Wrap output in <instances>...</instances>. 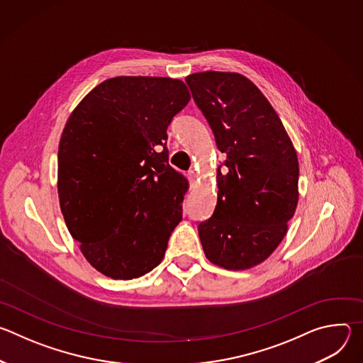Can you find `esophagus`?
<instances>
[{"mask_svg": "<svg viewBox=\"0 0 363 363\" xmlns=\"http://www.w3.org/2000/svg\"><path fill=\"white\" fill-rule=\"evenodd\" d=\"M188 179H189L191 186H195V184H196V174L194 171H189L188 172Z\"/></svg>", "mask_w": 363, "mask_h": 363, "instance_id": "esophagus-1", "label": "esophagus"}]
</instances>
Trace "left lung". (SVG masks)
Segmentation results:
<instances>
[{
  "instance_id": "obj_1",
  "label": "left lung",
  "mask_w": 363,
  "mask_h": 363,
  "mask_svg": "<svg viewBox=\"0 0 363 363\" xmlns=\"http://www.w3.org/2000/svg\"><path fill=\"white\" fill-rule=\"evenodd\" d=\"M185 80L227 155V171H217L216 211L199 224V240L213 264L248 270L279 247L296 213L297 153L267 97L245 76L210 70Z\"/></svg>"
}]
</instances>
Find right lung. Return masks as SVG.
Segmentation results:
<instances>
[{"instance_id":"add662e5","label":"right lung","mask_w":363,"mask_h":363,"mask_svg":"<svg viewBox=\"0 0 363 363\" xmlns=\"http://www.w3.org/2000/svg\"><path fill=\"white\" fill-rule=\"evenodd\" d=\"M189 99L179 79L119 76L89 91L63 129L60 210L103 276L132 280L162 262L188 191L168 164L167 129Z\"/></svg>"}]
</instances>
